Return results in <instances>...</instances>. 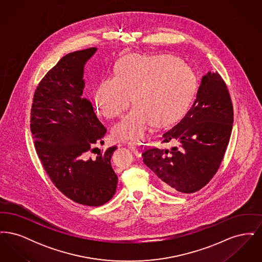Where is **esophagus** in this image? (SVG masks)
<instances>
[{
  "instance_id": "obj_1",
  "label": "esophagus",
  "mask_w": 262,
  "mask_h": 262,
  "mask_svg": "<svg viewBox=\"0 0 262 262\" xmlns=\"http://www.w3.org/2000/svg\"><path fill=\"white\" fill-rule=\"evenodd\" d=\"M127 146H128V148L132 150V152L137 156V157H140L141 156V153H140V151H141V147L139 146V145H137V144H135V143H132V142H129V143H127Z\"/></svg>"
}]
</instances>
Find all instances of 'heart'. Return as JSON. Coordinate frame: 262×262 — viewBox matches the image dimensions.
Listing matches in <instances>:
<instances>
[{"label":"heart","mask_w":262,"mask_h":262,"mask_svg":"<svg viewBox=\"0 0 262 262\" xmlns=\"http://www.w3.org/2000/svg\"><path fill=\"white\" fill-rule=\"evenodd\" d=\"M194 92L195 77L186 63L168 55H130L119 62L115 76L100 80L94 101L102 116L113 119L124 115L134 96L137 106L114 126L113 137L140 142L156 123L179 119Z\"/></svg>","instance_id":"b5f03b06"}]
</instances>
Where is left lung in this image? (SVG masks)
Wrapping results in <instances>:
<instances>
[{
    "label": "left lung",
    "mask_w": 262,
    "mask_h": 262,
    "mask_svg": "<svg viewBox=\"0 0 262 262\" xmlns=\"http://www.w3.org/2000/svg\"><path fill=\"white\" fill-rule=\"evenodd\" d=\"M234 121L232 100L217 72L203 75L196 98L184 118L163 133L172 148H145L143 162L169 192L192 193L206 186L218 171Z\"/></svg>",
    "instance_id": "8db88e82"
}]
</instances>
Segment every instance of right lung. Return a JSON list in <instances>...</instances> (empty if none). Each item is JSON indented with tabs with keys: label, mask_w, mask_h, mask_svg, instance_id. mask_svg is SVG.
<instances>
[{
	"label": "right lung",
	"mask_w": 262,
	"mask_h": 262,
	"mask_svg": "<svg viewBox=\"0 0 262 262\" xmlns=\"http://www.w3.org/2000/svg\"><path fill=\"white\" fill-rule=\"evenodd\" d=\"M96 50L63 56L39 82L30 116L35 150L45 172L67 198L86 206L108 202L118 184L111 165L116 146L90 157L107 132L82 95L84 64Z\"/></svg>",
	"instance_id": "obj_1"
}]
</instances>
